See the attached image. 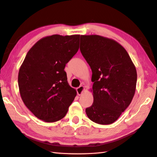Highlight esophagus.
Returning <instances> with one entry per match:
<instances>
[{
	"label": "esophagus",
	"instance_id": "esophagus-1",
	"mask_svg": "<svg viewBox=\"0 0 157 157\" xmlns=\"http://www.w3.org/2000/svg\"><path fill=\"white\" fill-rule=\"evenodd\" d=\"M85 90V87L84 86H82V85H81V86L78 87L76 88V91H77V94L78 96L81 95V94H82V92H83V91Z\"/></svg>",
	"mask_w": 157,
	"mask_h": 157
}]
</instances>
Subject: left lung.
<instances>
[{
	"label": "left lung",
	"instance_id": "1",
	"mask_svg": "<svg viewBox=\"0 0 157 157\" xmlns=\"http://www.w3.org/2000/svg\"><path fill=\"white\" fill-rule=\"evenodd\" d=\"M81 54L92 71L94 102L85 109L94 122L111 124L131 104L137 71L128 52L113 40L97 35H81Z\"/></svg>",
	"mask_w": 157,
	"mask_h": 157
}]
</instances>
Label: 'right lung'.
Segmentation results:
<instances>
[{"label":"right lung","instance_id":"obj_1","mask_svg":"<svg viewBox=\"0 0 157 157\" xmlns=\"http://www.w3.org/2000/svg\"><path fill=\"white\" fill-rule=\"evenodd\" d=\"M79 35L44 37L29 50L18 73L22 101L35 117L46 122L60 120L76 96L64 68L79 48Z\"/></svg>","mask_w":157,"mask_h":157}]
</instances>
